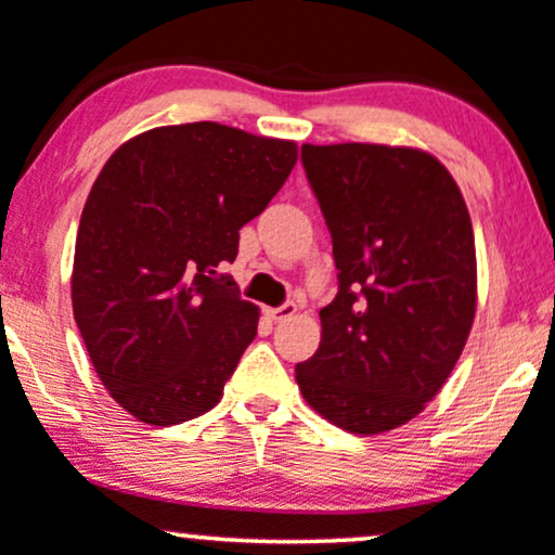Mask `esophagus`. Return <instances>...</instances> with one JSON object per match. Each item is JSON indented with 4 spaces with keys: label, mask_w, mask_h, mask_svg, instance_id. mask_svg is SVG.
Listing matches in <instances>:
<instances>
[{
    "label": "esophagus",
    "mask_w": 555,
    "mask_h": 555,
    "mask_svg": "<svg viewBox=\"0 0 555 555\" xmlns=\"http://www.w3.org/2000/svg\"><path fill=\"white\" fill-rule=\"evenodd\" d=\"M295 313H297L295 302H284V306H279V308H266V315L271 321H287Z\"/></svg>",
    "instance_id": "1"
}]
</instances>
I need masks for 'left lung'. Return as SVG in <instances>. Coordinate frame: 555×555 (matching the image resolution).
Listing matches in <instances>:
<instances>
[{
	"mask_svg": "<svg viewBox=\"0 0 555 555\" xmlns=\"http://www.w3.org/2000/svg\"><path fill=\"white\" fill-rule=\"evenodd\" d=\"M339 292L321 345L297 363L306 403L352 435L416 418L448 382L477 313V249L464 194L429 152L302 144Z\"/></svg>",
	"mask_w": 555,
	"mask_h": 555,
	"instance_id": "1",
	"label": "left lung"
}]
</instances>
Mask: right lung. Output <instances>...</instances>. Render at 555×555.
<instances>
[{"instance_id": "1", "label": "right lung", "mask_w": 555, "mask_h": 555, "mask_svg": "<svg viewBox=\"0 0 555 555\" xmlns=\"http://www.w3.org/2000/svg\"><path fill=\"white\" fill-rule=\"evenodd\" d=\"M295 163L289 139L199 120L139 133L100 170L78 223L73 319L133 418L181 424L223 398L260 310L218 268Z\"/></svg>"}]
</instances>
